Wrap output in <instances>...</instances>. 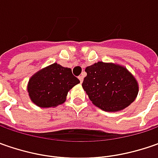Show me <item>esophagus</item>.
<instances>
[{"instance_id": "1", "label": "esophagus", "mask_w": 158, "mask_h": 158, "mask_svg": "<svg viewBox=\"0 0 158 158\" xmlns=\"http://www.w3.org/2000/svg\"><path fill=\"white\" fill-rule=\"evenodd\" d=\"M78 78H79V80H80V82L82 83V81H83V76H79V77H78Z\"/></svg>"}]
</instances>
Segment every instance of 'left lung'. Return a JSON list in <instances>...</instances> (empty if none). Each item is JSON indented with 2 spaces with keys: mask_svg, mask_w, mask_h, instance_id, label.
<instances>
[{
  "mask_svg": "<svg viewBox=\"0 0 158 158\" xmlns=\"http://www.w3.org/2000/svg\"><path fill=\"white\" fill-rule=\"evenodd\" d=\"M82 88L95 106L116 112L133 103L138 94V83L123 67L99 61L85 69Z\"/></svg>",
  "mask_w": 158,
  "mask_h": 158,
  "instance_id": "1",
  "label": "left lung"
}]
</instances>
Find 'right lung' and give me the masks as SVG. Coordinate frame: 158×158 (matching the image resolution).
<instances>
[{
    "label": "right lung",
    "instance_id": "add662e5",
    "mask_svg": "<svg viewBox=\"0 0 158 158\" xmlns=\"http://www.w3.org/2000/svg\"><path fill=\"white\" fill-rule=\"evenodd\" d=\"M80 81L72 70L53 63L36 73L29 81L28 92L40 107H53L65 102L69 90Z\"/></svg>",
    "mask_w": 158,
    "mask_h": 158
}]
</instances>
